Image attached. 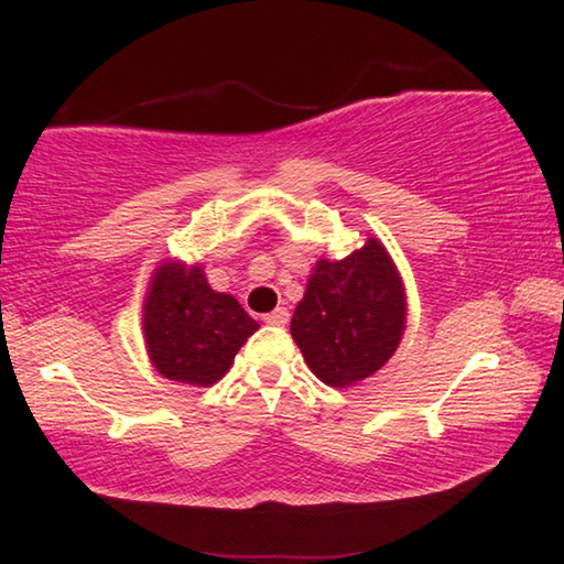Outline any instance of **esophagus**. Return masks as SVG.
<instances>
[{
	"label": "esophagus",
	"mask_w": 564,
	"mask_h": 564,
	"mask_svg": "<svg viewBox=\"0 0 564 564\" xmlns=\"http://www.w3.org/2000/svg\"><path fill=\"white\" fill-rule=\"evenodd\" d=\"M289 318H291L289 308H275V311L265 313V316H263V321L269 323V326H285V323H289Z\"/></svg>",
	"instance_id": "34e87169"
}]
</instances>
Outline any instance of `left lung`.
<instances>
[{
  "mask_svg": "<svg viewBox=\"0 0 564 564\" xmlns=\"http://www.w3.org/2000/svg\"><path fill=\"white\" fill-rule=\"evenodd\" d=\"M405 326V293L393 261L376 238L343 261L321 259L291 336L308 368L328 386H352L393 356Z\"/></svg>",
  "mask_w": 564,
  "mask_h": 564,
  "instance_id": "obj_1",
  "label": "left lung"
}]
</instances>
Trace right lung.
<instances>
[{"mask_svg": "<svg viewBox=\"0 0 564 564\" xmlns=\"http://www.w3.org/2000/svg\"><path fill=\"white\" fill-rule=\"evenodd\" d=\"M259 330L234 295L216 293L204 271L164 263L144 308L151 362L169 380L212 386L231 366L238 348Z\"/></svg>", "mask_w": 564, "mask_h": 564, "instance_id": "obj_1", "label": "right lung"}]
</instances>
